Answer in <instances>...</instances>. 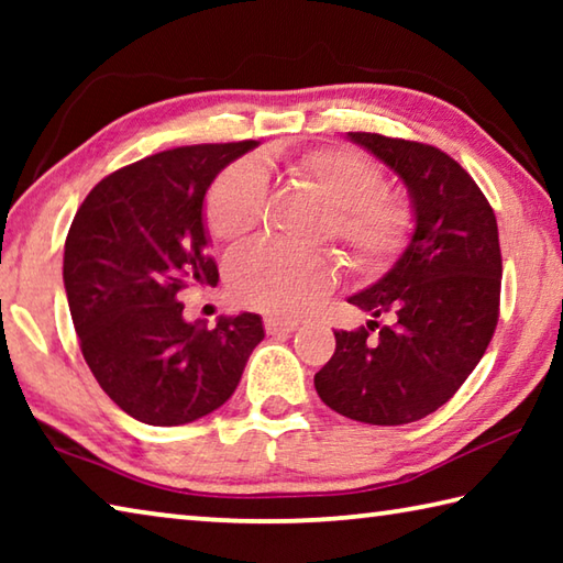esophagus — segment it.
<instances>
[{
	"label": "esophagus",
	"mask_w": 563,
	"mask_h": 563,
	"mask_svg": "<svg viewBox=\"0 0 563 563\" xmlns=\"http://www.w3.org/2000/svg\"><path fill=\"white\" fill-rule=\"evenodd\" d=\"M298 330V322L295 320H283V318H265V332L268 335H290V332Z\"/></svg>",
	"instance_id": "34e87169"
}]
</instances>
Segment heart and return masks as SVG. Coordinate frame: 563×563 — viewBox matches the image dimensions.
I'll list each match as a JSON object with an SVG mask.
<instances>
[{"instance_id": "obj_1", "label": "heart", "mask_w": 563, "mask_h": 563, "mask_svg": "<svg viewBox=\"0 0 563 563\" xmlns=\"http://www.w3.org/2000/svg\"><path fill=\"white\" fill-rule=\"evenodd\" d=\"M288 174L328 206L320 235L340 245L355 273H383L405 251L412 211L402 196L383 188V170L369 158L347 148H316L290 158ZM265 194V174L255 161L223 170L206 198L208 233L223 243L251 235L263 218ZM225 280L241 305L268 316L298 318L332 288L335 265L320 253L253 243L228 258Z\"/></svg>"}]
</instances>
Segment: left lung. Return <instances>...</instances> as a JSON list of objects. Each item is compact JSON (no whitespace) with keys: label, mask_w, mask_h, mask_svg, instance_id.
<instances>
[{"label":"left lung","mask_w":563,"mask_h":563,"mask_svg":"<svg viewBox=\"0 0 563 563\" xmlns=\"http://www.w3.org/2000/svg\"><path fill=\"white\" fill-rule=\"evenodd\" d=\"M347 139L402 178L415 228L393 268L347 298L373 320L335 332V355L316 375V389L357 422H417L462 387L497 328V218L444 151L365 131Z\"/></svg>","instance_id":"left-lung-1"}]
</instances>
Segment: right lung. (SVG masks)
Returning <instances> with one entry per match:
<instances>
[{"mask_svg": "<svg viewBox=\"0 0 563 563\" xmlns=\"http://www.w3.org/2000/svg\"><path fill=\"white\" fill-rule=\"evenodd\" d=\"M255 146L161 151L99 180L74 216L64 288L81 355L103 393L139 422L176 427L211 415L265 338L255 312L208 328L188 322L180 302L186 288L218 283L206 253V190Z\"/></svg>", "mask_w": 563, "mask_h": 563, "instance_id": "obj_1", "label": "right lung"}]
</instances>
